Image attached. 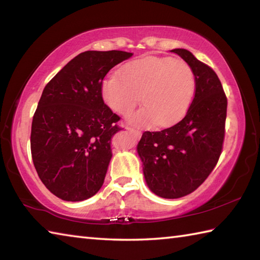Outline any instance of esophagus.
I'll return each instance as SVG.
<instances>
[{
  "instance_id": "1",
  "label": "esophagus",
  "mask_w": 260,
  "mask_h": 260,
  "mask_svg": "<svg viewBox=\"0 0 260 260\" xmlns=\"http://www.w3.org/2000/svg\"><path fill=\"white\" fill-rule=\"evenodd\" d=\"M127 129L128 131H131L132 133H134L135 135H141V131H139V129H135V128H132V127H127Z\"/></svg>"
}]
</instances>
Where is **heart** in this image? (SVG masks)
<instances>
[{
  "instance_id": "1",
  "label": "heart",
  "mask_w": 260,
  "mask_h": 260,
  "mask_svg": "<svg viewBox=\"0 0 260 260\" xmlns=\"http://www.w3.org/2000/svg\"><path fill=\"white\" fill-rule=\"evenodd\" d=\"M197 78L183 60L148 56L127 63L120 74L108 76L102 84V98L107 106L127 115L142 101L145 106L128 116L133 125L155 123L168 126L180 120L196 95Z\"/></svg>"
}]
</instances>
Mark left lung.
<instances>
[{"instance_id":"left-lung-1","label":"left lung","mask_w":260,"mask_h":260,"mask_svg":"<svg viewBox=\"0 0 260 260\" xmlns=\"http://www.w3.org/2000/svg\"><path fill=\"white\" fill-rule=\"evenodd\" d=\"M196 74L190 108L178 124L144 132L137 145L150 190L165 199L190 194L218 163L224 140L227 97L217 74L185 49H173Z\"/></svg>"}]
</instances>
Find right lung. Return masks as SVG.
I'll return each instance as SVG.
<instances>
[{
  "mask_svg": "<svg viewBox=\"0 0 260 260\" xmlns=\"http://www.w3.org/2000/svg\"><path fill=\"white\" fill-rule=\"evenodd\" d=\"M133 53L85 51L64 66L42 91L31 127L39 178L64 201H82L101 189L113 156L110 141L120 119L102 98L108 71Z\"/></svg>",
  "mask_w": 260,
  "mask_h": 260,
  "instance_id": "right-lung-1",
  "label": "right lung"
}]
</instances>
